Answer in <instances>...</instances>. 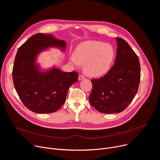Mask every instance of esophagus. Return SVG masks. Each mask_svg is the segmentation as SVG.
<instances>
[{
    "mask_svg": "<svg viewBox=\"0 0 160 160\" xmlns=\"http://www.w3.org/2000/svg\"><path fill=\"white\" fill-rule=\"evenodd\" d=\"M85 76L83 75H80L78 76V80H83V79H85Z\"/></svg>",
    "mask_w": 160,
    "mask_h": 160,
    "instance_id": "esophagus-1",
    "label": "esophagus"
}]
</instances>
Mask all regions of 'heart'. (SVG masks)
Listing matches in <instances>:
<instances>
[{"mask_svg": "<svg viewBox=\"0 0 160 160\" xmlns=\"http://www.w3.org/2000/svg\"><path fill=\"white\" fill-rule=\"evenodd\" d=\"M114 56L115 52L111 45L101 41L86 40L77 45L74 55L70 57V62L75 67L84 63L85 73L98 77L108 72Z\"/></svg>", "mask_w": 160, "mask_h": 160, "instance_id": "1", "label": "heart"}]
</instances>
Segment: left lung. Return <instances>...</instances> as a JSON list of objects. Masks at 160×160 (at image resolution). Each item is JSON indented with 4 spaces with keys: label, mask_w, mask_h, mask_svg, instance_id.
<instances>
[{
    "label": "left lung",
    "mask_w": 160,
    "mask_h": 160,
    "mask_svg": "<svg viewBox=\"0 0 160 160\" xmlns=\"http://www.w3.org/2000/svg\"><path fill=\"white\" fill-rule=\"evenodd\" d=\"M117 52L111 70L99 79H92L89 101L98 111L111 114L127 108L138 91L141 66L138 56L128 43L117 37Z\"/></svg>",
    "instance_id": "8db88e82"
}]
</instances>
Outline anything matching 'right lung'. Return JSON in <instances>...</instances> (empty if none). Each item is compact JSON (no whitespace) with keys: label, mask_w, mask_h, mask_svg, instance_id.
<instances>
[{"label":"right lung","mask_w":160,"mask_h":160,"mask_svg":"<svg viewBox=\"0 0 160 160\" xmlns=\"http://www.w3.org/2000/svg\"><path fill=\"white\" fill-rule=\"evenodd\" d=\"M66 42L52 34L37 33L18 49L12 69L16 92L23 104L37 113H51L64 103L69 87L78 82V73L63 72L55 67L41 72L38 55L48 48L65 51Z\"/></svg>","instance_id":"obj_1"}]
</instances>
